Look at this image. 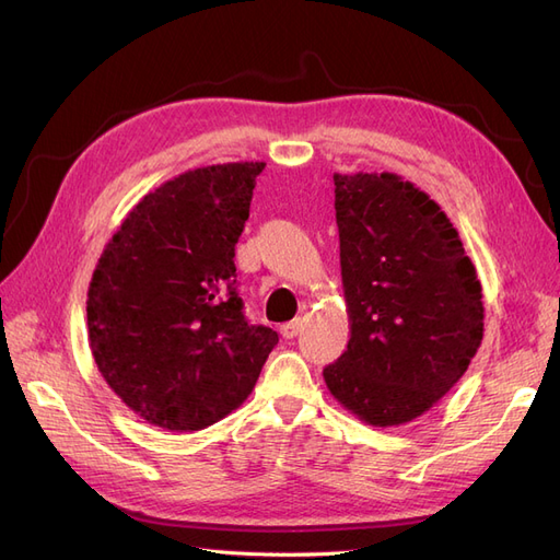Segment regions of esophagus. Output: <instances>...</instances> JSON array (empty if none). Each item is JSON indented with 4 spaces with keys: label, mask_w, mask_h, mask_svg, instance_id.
I'll return each instance as SVG.
<instances>
[{
    "label": "esophagus",
    "mask_w": 560,
    "mask_h": 560,
    "mask_svg": "<svg viewBox=\"0 0 560 560\" xmlns=\"http://www.w3.org/2000/svg\"><path fill=\"white\" fill-rule=\"evenodd\" d=\"M301 329H303V319L296 317V319H292V322H287V325H282V327H280V334H282L284 338H294V336H299Z\"/></svg>",
    "instance_id": "1"
}]
</instances>
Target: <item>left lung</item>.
Masks as SVG:
<instances>
[{"instance_id": "obj_1", "label": "left lung", "mask_w": 560, "mask_h": 560, "mask_svg": "<svg viewBox=\"0 0 560 560\" xmlns=\"http://www.w3.org/2000/svg\"><path fill=\"white\" fill-rule=\"evenodd\" d=\"M334 186L350 341L322 376L369 425H404L477 354L481 282L451 219L411 182L336 173Z\"/></svg>"}]
</instances>
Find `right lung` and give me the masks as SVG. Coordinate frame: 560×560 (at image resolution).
<instances>
[{"label": "right lung", "instance_id": "1", "mask_svg": "<svg viewBox=\"0 0 560 560\" xmlns=\"http://www.w3.org/2000/svg\"><path fill=\"white\" fill-rule=\"evenodd\" d=\"M266 163L196 167L147 194L118 226L89 287V343L128 409L196 432L247 399L278 331L249 325L235 243Z\"/></svg>", "mask_w": 560, "mask_h": 560}]
</instances>
